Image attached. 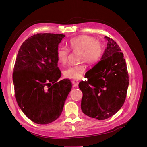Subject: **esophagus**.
<instances>
[{
	"instance_id": "1",
	"label": "esophagus",
	"mask_w": 147,
	"mask_h": 147,
	"mask_svg": "<svg viewBox=\"0 0 147 147\" xmlns=\"http://www.w3.org/2000/svg\"><path fill=\"white\" fill-rule=\"evenodd\" d=\"M72 84H74V86H76V87H77V86H78V83H79V82H78L77 80H73V81L72 82Z\"/></svg>"
}]
</instances>
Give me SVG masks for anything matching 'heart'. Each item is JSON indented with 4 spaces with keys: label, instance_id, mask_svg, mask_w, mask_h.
<instances>
[{
    "label": "heart",
    "instance_id": "b5f03b06",
    "mask_svg": "<svg viewBox=\"0 0 147 147\" xmlns=\"http://www.w3.org/2000/svg\"><path fill=\"white\" fill-rule=\"evenodd\" d=\"M70 49L73 52H80L79 55V62H86L88 64H95L99 61L102 54L101 44L96 41L95 38L88 35L80 36L70 39L68 43ZM57 59L58 63L65 65L68 62L69 52L67 48L60 47L57 50ZM86 70L85 64H81L70 66L63 71L64 76L69 79H80Z\"/></svg>",
    "mask_w": 147,
    "mask_h": 147
}]
</instances>
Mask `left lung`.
Returning a JSON list of instances; mask_svg holds the SVG:
<instances>
[{
  "label": "left lung",
  "instance_id": "left-lung-1",
  "mask_svg": "<svg viewBox=\"0 0 147 147\" xmlns=\"http://www.w3.org/2000/svg\"><path fill=\"white\" fill-rule=\"evenodd\" d=\"M105 38L108 42L100 61L88 71V81L78 84L83 92L82 112L98 120L110 118L121 108L129 85L126 63L121 50L113 39L106 36ZM93 73L96 74L92 75Z\"/></svg>",
  "mask_w": 147,
  "mask_h": 147
}]
</instances>
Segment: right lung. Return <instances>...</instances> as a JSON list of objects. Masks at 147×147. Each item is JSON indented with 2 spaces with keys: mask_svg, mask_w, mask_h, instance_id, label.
<instances>
[{
  "mask_svg": "<svg viewBox=\"0 0 147 147\" xmlns=\"http://www.w3.org/2000/svg\"><path fill=\"white\" fill-rule=\"evenodd\" d=\"M64 37L50 33L34 35L18 53L13 73L15 98L26 116L37 124H49L58 118L72 90L69 80L57 82L61 72L56 52Z\"/></svg>",
  "mask_w": 147,
  "mask_h": 147,
  "instance_id": "right-lung-1",
  "label": "right lung"
}]
</instances>
